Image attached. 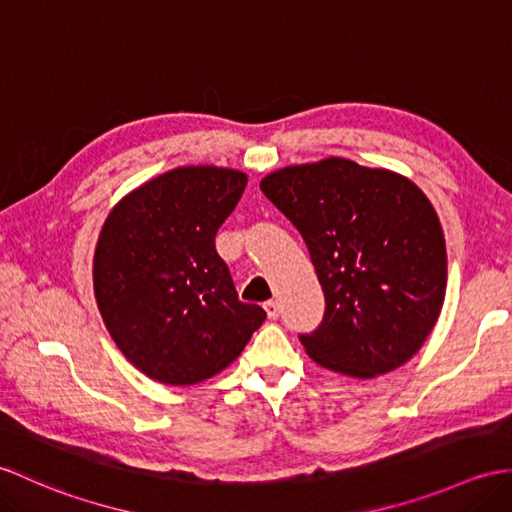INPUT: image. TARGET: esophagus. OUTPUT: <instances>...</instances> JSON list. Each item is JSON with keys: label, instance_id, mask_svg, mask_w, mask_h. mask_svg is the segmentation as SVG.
I'll use <instances>...</instances> for the list:
<instances>
[{"label": "esophagus", "instance_id": "obj_1", "mask_svg": "<svg viewBox=\"0 0 512 512\" xmlns=\"http://www.w3.org/2000/svg\"><path fill=\"white\" fill-rule=\"evenodd\" d=\"M264 310H266V314H268V318H270V320L279 318V312H281L277 301H266V303H264Z\"/></svg>", "mask_w": 512, "mask_h": 512}]
</instances>
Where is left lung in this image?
<instances>
[{
    "label": "left lung",
    "instance_id": "1",
    "mask_svg": "<svg viewBox=\"0 0 512 512\" xmlns=\"http://www.w3.org/2000/svg\"><path fill=\"white\" fill-rule=\"evenodd\" d=\"M259 187L301 231L325 292L323 323L301 336L305 353L355 379L406 364L447 290L443 227L421 187L342 157L285 165Z\"/></svg>",
    "mask_w": 512,
    "mask_h": 512
}]
</instances>
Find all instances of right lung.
<instances>
[{
  "label": "right lung",
  "instance_id": "right-lung-1",
  "mask_svg": "<svg viewBox=\"0 0 512 512\" xmlns=\"http://www.w3.org/2000/svg\"><path fill=\"white\" fill-rule=\"evenodd\" d=\"M248 176L183 165L128 192L106 216L93 292L117 349L139 373L192 386L224 371L266 320L237 299L216 233Z\"/></svg>",
  "mask_w": 512,
  "mask_h": 512
}]
</instances>
